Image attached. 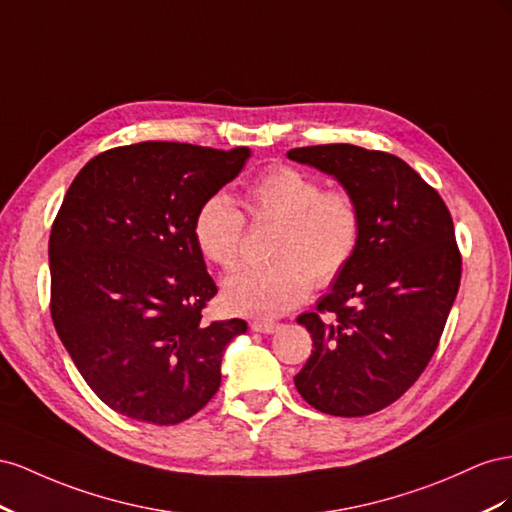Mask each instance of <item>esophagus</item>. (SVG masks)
Masks as SVG:
<instances>
[{
    "label": "esophagus",
    "mask_w": 512,
    "mask_h": 512,
    "mask_svg": "<svg viewBox=\"0 0 512 512\" xmlns=\"http://www.w3.org/2000/svg\"><path fill=\"white\" fill-rule=\"evenodd\" d=\"M251 330L272 334V332L281 330V324H276V321H266V319H255V321H251Z\"/></svg>",
    "instance_id": "1"
}]
</instances>
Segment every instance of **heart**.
Here are the masks:
<instances>
[{
  "mask_svg": "<svg viewBox=\"0 0 512 512\" xmlns=\"http://www.w3.org/2000/svg\"><path fill=\"white\" fill-rule=\"evenodd\" d=\"M255 221L281 225L274 236L270 266L240 268L223 285L227 309L272 319L294 309L311 294L313 283L328 285L349 266L362 238V210L341 188L324 191L309 173L276 167L246 193ZM244 240V214L227 195L203 201L195 216V242L203 257L221 268L238 264Z\"/></svg>",
  "mask_w": 512,
  "mask_h": 512,
  "instance_id": "obj_1",
  "label": "heart"
}]
</instances>
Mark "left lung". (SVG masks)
I'll list each match as a JSON object with an SVG mask.
<instances>
[{
	"mask_svg": "<svg viewBox=\"0 0 512 512\" xmlns=\"http://www.w3.org/2000/svg\"><path fill=\"white\" fill-rule=\"evenodd\" d=\"M332 175L362 210V238L315 313L298 317L313 352L294 377L330 416L384 410L425 371L461 281L455 227L442 197L405 160L349 143L287 152ZM328 312L331 317L321 320Z\"/></svg>",
	"mask_w": 512,
	"mask_h": 512,
	"instance_id": "obj_1",
	"label": "left lung"
}]
</instances>
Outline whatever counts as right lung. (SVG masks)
I'll use <instances>...</instances> for the list:
<instances>
[{
  "mask_svg": "<svg viewBox=\"0 0 512 512\" xmlns=\"http://www.w3.org/2000/svg\"><path fill=\"white\" fill-rule=\"evenodd\" d=\"M251 150L143 141L94 156L72 180L49 238L51 317L102 403L178 425L221 386L244 319L206 324L216 296L195 216Z\"/></svg>",
  "mask_w": 512,
  "mask_h": 512,
  "instance_id": "obj_1",
  "label": "right lung"
}]
</instances>
